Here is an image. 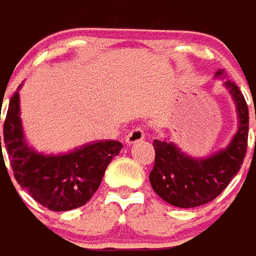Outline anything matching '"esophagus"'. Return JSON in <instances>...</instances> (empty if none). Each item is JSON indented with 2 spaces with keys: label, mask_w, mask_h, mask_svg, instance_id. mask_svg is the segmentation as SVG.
<instances>
[{
  "label": "esophagus",
  "mask_w": 256,
  "mask_h": 256,
  "mask_svg": "<svg viewBox=\"0 0 256 256\" xmlns=\"http://www.w3.org/2000/svg\"><path fill=\"white\" fill-rule=\"evenodd\" d=\"M146 138V130L143 126H135L128 135H126V142L132 144V143H136L139 140H142Z\"/></svg>",
  "instance_id": "1"
}]
</instances>
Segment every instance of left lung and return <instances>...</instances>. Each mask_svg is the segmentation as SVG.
Instances as JSON below:
<instances>
[{
	"instance_id": "obj_1",
	"label": "left lung",
	"mask_w": 256,
	"mask_h": 256,
	"mask_svg": "<svg viewBox=\"0 0 256 256\" xmlns=\"http://www.w3.org/2000/svg\"><path fill=\"white\" fill-rule=\"evenodd\" d=\"M222 74L224 70H219L216 76ZM224 85L234 99L240 118L238 131L228 148L208 158L196 160L172 142L154 139L156 157L148 179L154 192L171 206L194 208L215 200L242 166L248 146V106L233 81L228 80Z\"/></svg>"
}]
</instances>
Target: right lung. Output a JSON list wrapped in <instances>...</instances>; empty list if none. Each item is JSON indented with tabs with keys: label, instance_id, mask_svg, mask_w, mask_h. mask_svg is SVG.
I'll list each match as a JSON object with an SVG mask.
<instances>
[{
	"label": "right lung",
	"instance_id": "obj_1",
	"mask_svg": "<svg viewBox=\"0 0 256 256\" xmlns=\"http://www.w3.org/2000/svg\"><path fill=\"white\" fill-rule=\"evenodd\" d=\"M19 114L16 90L4 122V142L16 182L50 211H70L85 206L100 186L106 168L120 154L122 143L95 142L63 156H44L26 144Z\"/></svg>",
	"mask_w": 256,
	"mask_h": 256
}]
</instances>
